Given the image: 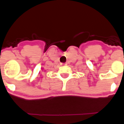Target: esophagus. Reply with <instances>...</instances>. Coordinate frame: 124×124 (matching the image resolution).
<instances>
[{
	"label": "esophagus",
	"instance_id": "obj_1",
	"mask_svg": "<svg viewBox=\"0 0 124 124\" xmlns=\"http://www.w3.org/2000/svg\"><path fill=\"white\" fill-rule=\"evenodd\" d=\"M66 64H66V63H64V65H66Z\"/></svg>",
	"mask_w": 124,
	"mask_h": 124
}]
</instances>
